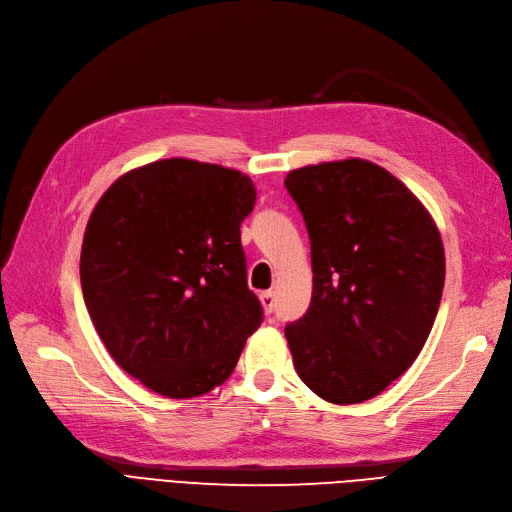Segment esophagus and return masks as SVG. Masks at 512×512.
Instances as JSON below:
<instances>
[{
	"label": "esophagus",
	"mask_w": 512,
	"mask_h": 512,
	"mask_svg": "<svg viewBox=\"0 0 512 512\" xmlns=\"http://www.w3.org/2000/svg\"><path fill=\"white\" fill-rule=\"evenodd\" d=\"M259 300H261V304H263V310H266V312H274V308H276L274 291H263V293L259 295Z\"/></svg>",
	"instance_id": "obj_1"
}]
</instances>
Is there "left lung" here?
<instances>
[{
  "label": "left lung",
  "instance_id": "8db88e82",
  "mask_svg": "<svg viewBox=\"0 0 512 512\" xmlns=\"http://www.w3.org/2000/svg\"><path fill=\"white\" fill-rule=\"evenodd\" d=\"M285 187L312 261L310 306L285 327L293 366L327 402H366L412 366L432 332L444 287L438 227L372 161L306 166Z\"/></svg>",
  "mask_w": 512,
  "mask_h": 512
}]
</instances>
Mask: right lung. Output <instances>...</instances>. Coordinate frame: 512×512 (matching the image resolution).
Returning <instances> with one entry per match:
<instances>
[{
  "instance_id": "1",
  "label": "right lung",
  "mask_w": 512,
  "mask_h": 512,
  "mask_svg": "<svg viewBox=\"0 0 512 512\" xmlns=\"http://www.w3.org/2000/svg\"><path fill=\"white\" fill-rule=\"evenodd\" d=\"M255 197L246 174L178 157L123 174L93 208L82 295L112 359L144 387L197 398L234 372L263 321L240 242Z\"/></svg>"
}]
</instances>
